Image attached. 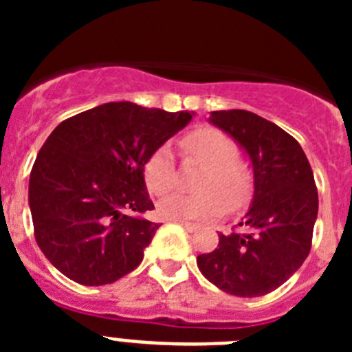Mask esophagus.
<instances>
[{
    "label": "esophagus",
    "instance_id": "esophagus-1",
    "mask_svg": "<svg viewBox=\"0 0 352 352\" xmlns=\"http://www.w3.org/2000/svg\"><path fill=\"white\" fill-rule=\"evenodd\" d=\"M178 223H179V226H182V227H185L186 231H190V232L197 231V229H199L197 223H192V222H178Z\"/></svg>",
    "mask_w": 352,
    "mask_h": 352
}]
</instances>
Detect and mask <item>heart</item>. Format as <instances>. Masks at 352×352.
I'll list each match as a JSON object with an SVG mask.
<instances>
[{
	"instance_id": "b5f03b06",
	"label": "heart",
	"mask_w": 352,
	"mask_h": 352,
	"mask_svg": "<svg viewBox=\"0 0 352 352\" xmlns=\"http://www.w3.org/2000/svg\"><path fill=\"white\" fill-rule=\"evenodd\" d=\"M183 153L203 164L195 194H173L162 199L158 213L167 220H206L213 219L227 208L236 211L250 201L254 178L243 162L238 160V148L227 133L213 126H199L182 139ZM144 183L155 195L173 190L176 182V166L173 151L162 144L149 155L144 164Z\"/></svg>"
}]
</instances>
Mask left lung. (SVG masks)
<instances>
[{"label":"left lung","instance_id":"8db88e82","mask_svg":"<svg viewBox=\"0 0 352 352\" xmlns=\"http://www.w3.org/2000/svg\"><path fill=\"white\" fill-rule=\"evenodd\" d=\"M211 123L247 149L256 194L250 210L219 247L197 256L211 284L241 298L280 287L309 257L317 219V186L300 142L250 111H213Z\"/></svg>","mask_w":352,"mask_h":352}]
</instances>
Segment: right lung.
I'll use <instances>...</instances> for the list:
<instances>
[{"label": "right lung", "mask_w": 352, "mask_h": 352, "mask_svg": "<svg viewBox=\"0 0 352 352\" xmlns=\"http://www.w3.org/2000/svg\"><path fill=\"white\" fill-rule=\"evenodd\" d=\"M192 120L132 102H109L61 121L30 176V208L43 256L70 280L113 284L133 272L160 223L144 164Z\"/></svg>", "instance_id": "obj_1"}]
</instances>
